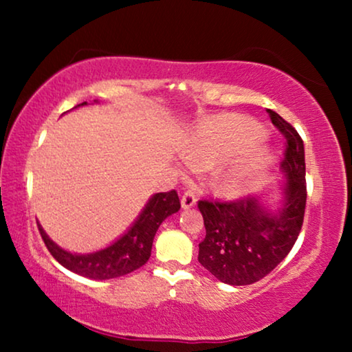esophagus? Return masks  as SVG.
Segmentation results:
<instances>
[{"label":"esophagus","instance_id":"esophagus-1","mask_svg":"<svg viewBox=\"0 0 352 352\" xmlns=\"http://www.w3.org/2000/svg\"><path fill=\"white\" fill-rule=\"evenodd\" d=\"M197 204V197H195V194L192 190H187V192H184V194H182V197H181V206L184 210H187V208H192V206H194Z\"/></svg>","mask_w":352,"mask_h":352}]
</instances>
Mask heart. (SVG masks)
<instances>
[{
  "instance_id": "obj_1",
  "label": "heart",
  "mask_w": 352,
  "mask_h": 352,
  "mask_svg": "<svg viewBox=\"0 0 352 352\" xmlns=\"http://www.w3.org/2000/svg\"><path fill=\"white\" fill-rule=\"evenodd\" d=\"M264 138L259 124L243 117L216 118L199 133L187 152V162L194 168H206L224 162L245 151L219 168L213 176V186L219 194L237 197L254 189L272 163V153L266 147L253 146Z\"/></svg>"
}]
</instances>
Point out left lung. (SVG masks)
<instances>
[{
	"label": "left lung",
	"mask_w": 352,
	"mask_h": 352,
	"mask_svg": "<svg viewBox=\"0 0 352 352\" xmlns=\"http://www.w3.org/2000/svg\"><path fill=\"white\" fill-rule=\"evenodd\" d=\"M267 113L287 139L280 162L287 176L282 208L271 213L250 195L229 201L199 200L206 229L199 243V261L229 285H250L274 271L290 253L305 219L307 192L302 139L280 115L274 110Z\"/></svg>",
	"instance_id": "obj_1"
}]
</instances>
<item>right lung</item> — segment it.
I'll return each mask as SVG.
<instances>
[{
    "label": "right lung",
    "mask_w": 352,
    "mask_h": 352,
    "mask_svg": "<svg viewBox=\"0 0 352 352\" xmlns=\"http://www.w3.org/2000/svg\"><path fill=\"white\" fill-rule=\"evenodd\" d=\"M85 104L86 102L81 105ZM179 208L181 201L176 190L155 194L148 200L146 208L139 214L133 228L123 237H120L110 247L89 254H74L65 252L47 237L41 226L38 229H40L46 248L62 266L83 277L107 280V278L126 276V274L144 266L151 258L157 229L160 228V224L168 216L179 211Z\"/></svg>",
    "instance_id": "add662e5"
}]
</instances>
